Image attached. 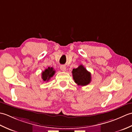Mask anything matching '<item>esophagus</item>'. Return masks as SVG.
Here are the masks:
<instances>
[{"label": "esophagus", "instance_id": "34e87169", "mask_svg": "<svg viewBox=\"0 0 132 132\" xmlns=\"http://www.w3.org/2000/svg\"><path fill=\"white\" fill-rule=\"evenodd\" d=\"M60 69H61V70L63 71H65L66 70V66H64V65H61V66H60Z\"/></svg>", "mask_w": 132, "mask_h": 132}]
</instances>
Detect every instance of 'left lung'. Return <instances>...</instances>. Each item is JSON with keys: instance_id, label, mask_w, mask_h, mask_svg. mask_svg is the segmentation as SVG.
Returning <instances> with one entry per match:
<instances>
[{"instance_id": "obj_1", "label": "left lung", "mask_w": 132, "mask_h": 132, "mask_svg": "<svg viewBox=\"0 0 132 132\" xmlns=\"http://www.w3.org/2000/svg\"><path fill=\"white\" fill-rule=\"evenodd\" d=\"M74 82L78 86H85L91 82V75L83 65H79L77 69L72 71Z\"/></svg>"}]
</instances>
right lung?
Segmentation results:
<instances>
[{
  "label": "right lung",
  "instance_id": "obj_1",
  "mask_svg": "<svg viewBox=\"0 0 132 132\" xmlns=\"http://www.w3.org/2000/svg\"><path fill=\"white\" fill-rule=\"evenodd\" d=\"M55 72V71L53 69V68H50V67H49L48 68L42 72V79H43L44 81H47V82L50 78L53 77V75H54Z\"/></svg>",
  "mask_w": 132,
  "mask_h": 132
}]
</instances>
